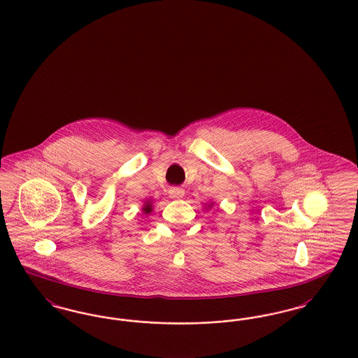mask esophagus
<instances>
[{
    "mask_svg": "<svg viewBox=\"0 0 358 358\" xmlns=\"http://www.w3.org/2000/svg\"><path fill=\"white\" fill-rule=\"evenodd\" d=\"M169 194L171 199H181L184 196V189L180 187H171L169 189Z\"/></svg>",
    "mask_w": 358,
    "mask_h": 358,
    "instance_id": "34e87169",
    "label": "esophagus"
}]
</instances>
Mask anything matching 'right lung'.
<instances>
[{
	"instance_id": "right-lung-1",
	"label": "right lung",
	"mask_w": 358,
	"mask_h": 358,
	"mask_svg": "<svg viewBox=\"0 0 358 358\" xmlns=\"http://www.w3.org/2000/svg\"><path fill=\"white\" fill-rule=\"evenodd\" d=\"M143 210H146V212H150V210H151V208H150V204H148V206H146V207H145Z\"/></svg>"
}]
</instances>
